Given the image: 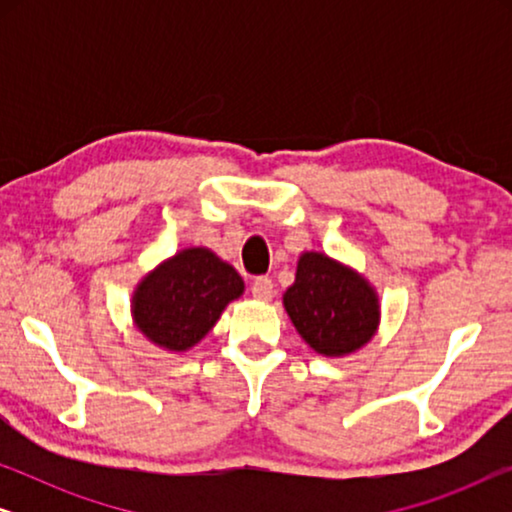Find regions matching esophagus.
Segmentation results:
<instances>
[{
	"mask_svg": "<svg viewBox=\"0 0 512 512\" xmlns=\"http://www.w3.org/2000/svg\"><path fill=\"white\" fill-rule=\"evenodd\" d=\"M272 293H275V289H272L270 277H256L254 284H251V296L256 300H270Z\"/></svg>",
	"mask_w": 512,
	"mask_h": 512,
	"instance_id": "34e87169",
	"label": "esophagus"
}]
</instances>
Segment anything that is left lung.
I'll return each mask as SVG.
<instances>
[{
  "label": "left lung",
  "mask_w": 512,
  "mask_h": 512,
  "mask_svg": "<svg viewBox=\"0 0 512 512\" xmlns=\"http://www.w3.org/2000/svg\"><path fill=\"white\" fill-rule=\"evenodd\" d=\"M284 307L307 345L324 356H345L366 345L377 331L380 303L366 279L317 251L298 261L296 282Z\"/></svg>",
  "instance_id": "left-lung-1"
}]
</instances>
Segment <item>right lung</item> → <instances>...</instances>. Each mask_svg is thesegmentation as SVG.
Returning a JSON list of instances; mask_svg holds the SVG:
<instances>
[{"label": "right lung", "instance_id": "add662e5", "mask_svg": "<svg viewBox=\"0 0 512 512\" xmlns=\"http://www.w3.org/2000/svg\"><path fill=\"white\" fill-rule=\"evenodd\" d=\"M242 291V277L214 251L184 249L142 279L132 296V317L158 347L184 352L212 331Z\"/></svg>", "mask_w": 512, "mask_h": 512}]
</instances>
